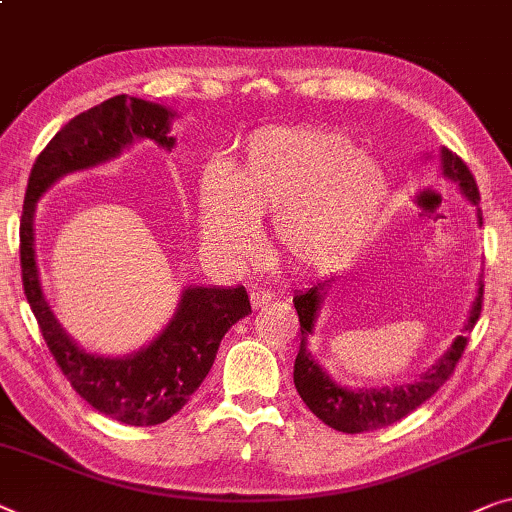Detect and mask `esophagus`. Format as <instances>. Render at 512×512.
<instances>
[{"label":"esophagus","instance_id":"obj_1","mask_svg":"<svg viewBox=\"0 0 512 512\" xmlns=\"http://www.w3.org/2000/svg\"><path fill=\"white\" fill-rule=\"evenodd\" d=\"M249 298H251V307H254V309H263V307L272 305L274 295H272L270 291H263V288H254V291L249 293Z\"/></svg>","mask_w":512,"mask_h":512}]
</instances>
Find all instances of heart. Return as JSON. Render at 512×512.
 Instances as JSON below:
<instances>
[{
  "label": "heart",
  "mask_w": 512,
  "mask_h": 512,
  "mask_svg": "<svg viewBox=\"0 0 512 512\" xmlns=\"http://www.w3.org/2000/svg\"><path fill=\"white\" fill-rule=\"evenodd\" d=\"M388 194L379 161L318 127L256 131L233 168L212 161L198 182L203 238L240 256L256 217L272 212V247L295 268H335L367 240Z\"/></svg>",
  "instance_id": "1"
}]
</instances>
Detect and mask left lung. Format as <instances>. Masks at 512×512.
Here are the masks:
<instances>
[{
	"label": "left lung",
	"instance_id": "8db88e82",
	"mask_svg": "<svg viewBox=\"0 0 512 512\" xmlns=\"http://www.w3.org/2000/svg\"><path fill=\"white\" fill-rule=\"evenodd\" d=\"M441 161H443V175L457 182L459 189L464 191V196L469 198L473 205H478L480 191H478L476 177H473L469 166H466L455 152L446 150V147L441 150ZM478 224H483V212L480 210H478ZM325 286H330V279L318 281V284L311 286L309 291L298 293L293 298L295 311H298V318H300V337H302L298 358H295L293 381H295V388L300 392L302 402H305L309 406V411L314 413L316 418H321L325 425L346 434H362V432H372V429L388 427L392 422L409 416L411 411H416L420 404H425L427 399L432 397L434 392L450 379V376H453L457 362L462 358L466 344H469V337L466 335H459L453 342V346L443 353V358L436 362L427 374H422L418 381H413L409 385H399V388H381V390H348V388H342V385H337L321 367H318V362L311 358V353L307 351V339L311 335V328H314L318 307H321L323 302ZM483 291H485V284L480 281L469 323L464 325L466 332H471L473 325H476V321L480 318V309H483Z\"/></svg>",
	"mask_w": 512,
	"mask_h": 512
}]
</instances>
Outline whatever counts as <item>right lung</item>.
I'll return each instance as SVG.
<instances>
[{"mask_svg":"<svg viewBox=\"0 0 512 512\" xmlns=\"http://www.w3.org/2000/svg\"><path fill=\"white\" fill-rule=\"evenodd\" d=\"M170 117L173 113L159 103L127 94L73 117L36 157L20 217L22 288L50 355L87 404L131 427L161 425L189 402L210 372L228 328L251 311L249 295L244 286H189L173 321L143 351L127 358L87 353L59 328L43 298L34 261V207L59 177L117 157L133 138H150L170 150L175 143L168 136Z\"/></svg>","mask_w":512,"mask_h":512,"instance_id":"1","label":"right lung"}]
</instances>
